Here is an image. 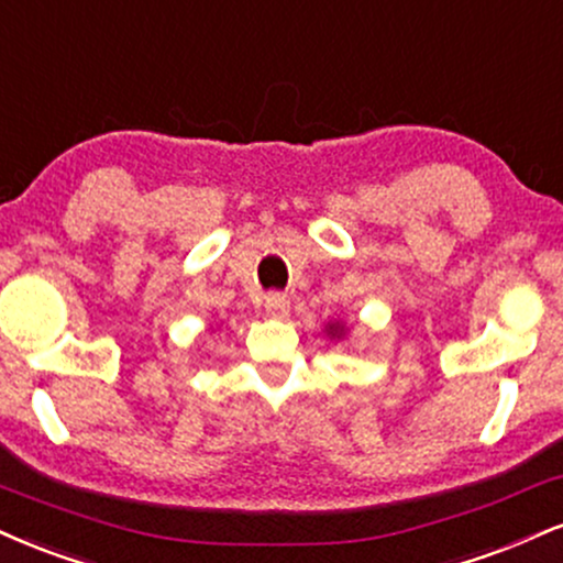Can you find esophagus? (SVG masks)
<instances>
[{"instance_id": "esophagus-1", "label": "esophagus", "mask_w": 563, "mask_h": 563, "mask_svg": "<svg viewBox=\"0 0 563 563\" xmlns=\"http://www.w3.org/2000/svg\"><path fill=\"white\" fill-rule=\"evenodd\" d=\"M264 309H267L273 317H288V311H290L288 296L273 290V294H267V299H264Z\"/></svg>"}]
</instances>
